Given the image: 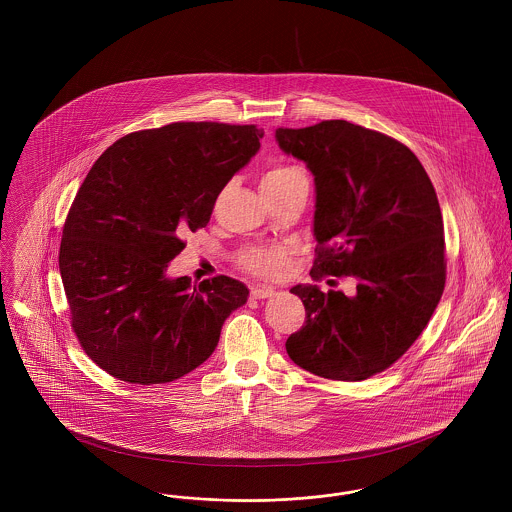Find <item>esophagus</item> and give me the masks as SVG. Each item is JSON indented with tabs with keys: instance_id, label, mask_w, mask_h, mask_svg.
Segmentation results:
<instances>
[{
	"instance_id": "obj_1",
	"label": "esophagus",
	"mask_w": 512,
	"mask_h": 512,
	"mask_svg": "<svg viewBox=\"0 0 512 512\" xmlns=\"http://www.w3.org/2000/svg\"><path fill=\"white\" fill-rule=\"evenodd\" d=\"M270 295H274V290L268 288V286H255V288H251V297L253 299H265V297H270Z\"/></svg>"
}]
</instances>
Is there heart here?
<instances>
[{
  "label": "heart",
  "instance_id": "heart-1",
  "mask_svg": "<svg viewBox=\"0 0 512 512\" xmlns=\"http://www.w3.org/2000/svg\"><path fill=\"white\" fill-rule=\"evenodd\" d=\"M299 174L301 172L290 165H274L263 174V190L267 192L282 190ZM290 259H292V253L286 247H245L240 253L242 268L267 278L284 274L290 265Z\"/></svg>",
  "mask_w": 512,
  "mask_h": 512
}]
</instances>
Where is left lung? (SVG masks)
Masks as SVG:
<instances>
[{"label": "left lung", "instance_id": "1", "mask_svg": "<svg viewBox=\"0 0 512 512\" xmlns=\"http://www.w3.org/2000/svg\"><path fill=\"white\" fill-rule=\"evenodd\" d=\"M276 140L315 176L311 278L357 280L351 297L292 288L305 322L286 351L320 378L361 382L399 361L438 307L447 272L438 195L409 147L365 126L322 121L278 128Z\"/></svg>", "mask_w": 512, "mask_h": 512}]
</instances>
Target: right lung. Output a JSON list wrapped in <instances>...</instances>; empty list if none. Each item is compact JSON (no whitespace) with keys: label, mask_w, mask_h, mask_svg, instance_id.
Masks as SVG:
<instances>
[{"label":"right lung","mask_w":512,"mask_h":512,"mask_svg":"<svg viewBox=\"0 0 512 512\" xmlns=\"http://www.w3.org/2000/svg\"><path fill=\"white\" fill-rule=\"evenodd\" d=\"M255 124L172 122L126 134L94 163L63 226L59 270L84 353L130 384L172 382L211 357L249 290L165 270L261 147Z\"/></svg>","instance_id":"add662e5"}]
</instances>
